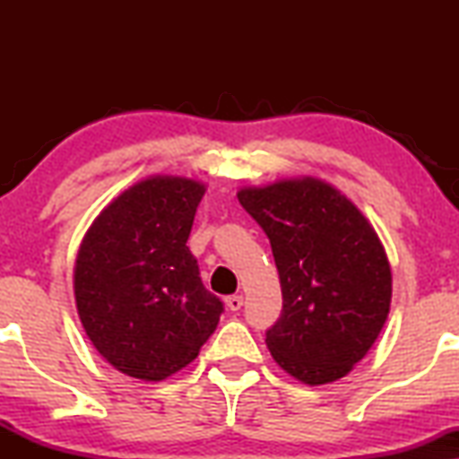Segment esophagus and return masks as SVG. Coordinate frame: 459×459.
<instances>
[{"mask_svg":"<svg viewBox=\"0 0 459 459\" xmlns=\"http://www.w3.org/2000/svg\"><path fill=\"white\" fill-rule=\"evenodd\" d=\"M225 305H228L230 311H240L244 305V299L240 297V294H231V297L225 299Z\"/></svg>","mask_w":459,"mask_h":459,"instance_id":"34e87169","label":"esophagus"}]
</instances>
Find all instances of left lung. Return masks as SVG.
I'll return each instance as SVG.
<instances>
[{"mask_svg": "<svg viewBox=\"0 0 459 459\" xmlns=\"http://www.w3.org/2000/svg\"><path fill=\"white\" fill-rule=\"evenodd\" d=\"M272 244L281 316L267 330L275 363L309 386L347 376L388 317L393 275L363 212L317 178L238 190Z\"/></svg>", "mask_w": 459, "mask_h": 459, "instance_id": "obj_1", "label": "left lung"}]
</instances>
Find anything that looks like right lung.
<instances>
[{
    "label": "right lung",
    "mask_w": 459,
    "mask_h": 459,
    "mask_svg": "<svg viewBox=\"0 0 459 459\" xmlns=\"http://www.w3.org/2000/svg\"><path fill=\"white\" fill-rule=\"evenodd\" d=\"M203 181L152 175L93 219L74 263V303L98 353L131 378L160 382L192 363L223 303L186 247Z\"/></svg>",
    "instance_id": "right-lung-1"
}]
</instances>
